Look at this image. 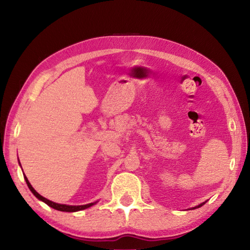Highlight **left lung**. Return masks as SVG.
Instances as JSON below:
<instances>
[{
	"label": "left lung",
	"mask_w": 250,
	"mask_h": 250,
	"mask_svg": "<svg viewBox=\"0 0 250 250\" xmlns=\"http://www.w3.org/2000/svg\"><path fill=\"white\" fill-rule=\"evenodd\" d=\"M205 204V202H203V203H201V204H199L198 206H195V207H192V209H195V208H199V207H201L202 205H204Z\"/></svg>",
	"instance_id": "obj_1"
}]
</instances>
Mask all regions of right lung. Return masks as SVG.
I'll return each instance as SVG.
<instances>
[{"label":"right lung","mask_w":250,"mask_h":250,"mask_svg":"<svg viewBox=\"0 0 250 250\" xmlns=\"http://www.w3.org/2000/svg\"><path fill=\"white\" fill-rule=\"evenodd\" d=\"M19 166L21 167L20 162H19ZM23 177H24V180H25L26 185H28L29 189L31 190V192L33 193V194L36 196V198L39 199L40 201L44 202V203H46L47 205L50 206V207H52V208H55V209H57V210H60V211H67V213H74V211H78V210L86 209V208H88V207H90V206H92V205H94V204H97V203H98V201H97V202H93V203H89V204H84V205H66V204H59V203H56V202H52V201H50V200H48V199L44 198V196H42L40 193H37V192H36V190H35V189L31 186L30 182L28 180V178H26V176H25L24 174H23Z\"/></svg>","instance_id":"obj_1"}]
</instances>
